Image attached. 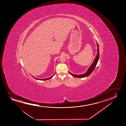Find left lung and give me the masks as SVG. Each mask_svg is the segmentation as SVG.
Instances as JSON below:
<instances>
[{
	"instance_id": "1",
	"label": "left lung",
	"mask_w": 126,
	"mask_h": 126,
	"mask_svg": "<svg viewBox=\"0 0 126 126\" xmlns=\"http://www.w3.org/2000/svg\"><path fill=\"white\" fill-rule=\"evenodd\" d=\"M96 41V40H95ZM97 47V53L96 56L95 57V59L94 60L92 64L91 65H90V67L88 68L87 70L86 71V72L85 73L83 74H72V73L69 71L70 74L74 77L77 78H85L86 77H88L89 76L90 74L93 72V71H94L95 69V66L96 65L97 63L98 62L99 58V47H98V43H97L96 41Z\"/></svg>"
}]
</instances>
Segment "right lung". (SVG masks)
Masks as SVG:
<instances>
[{
    "instance_id": "1",
    "label": "right lung",
    "mask_w": 126,
    "mask_h": 126,
    "mask_svg": "<svg viewBox=\"0 0 126 126\" xmlns=\"http://www.w3.org/2000/svg\"><path fill=\"white\" fill-rule=\"evenodd\" d=\"M55 73H54V74L52 76H51V77H49V78H45V79H38V78H35V77H33V76H32V77H33V78H34V79H37V80H48V79H50L51 78H52L54 75H55Z\"/></svg>"
}]
</instances>
